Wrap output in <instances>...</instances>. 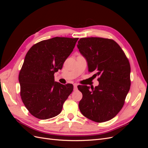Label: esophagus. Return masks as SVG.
<instances>
[{
	"label": "esophagus",
	"instance_id": "obj_1",
	"mask_svg": "<svg viewBox=\"0 0 148 148\" xmlns=\"http://www.w3.org/2000/svg\"><path fill=\"white\" fill-rule=\"evenodd\" d=\"M73 86H74V90H75V91L77 90V89H78V88H77V86H78V84L75 83V84H73Z\"/></svg>",
	"mask_w": 148,
	"mask_h": 148
}]
</instances>
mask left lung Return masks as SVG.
<instances>
[{
    "instance_id": "left-lung-1",
    "label": "left lung",
    "mask_w": 148,
    "mask_h": 148,
    "mask_svg": "<svg viewBox=\"0 0 148 148\" xmlns=\"http://www.w3.org/2000/svg\"><path fill=\"white\" fill-rule=\"evenodd\" d=\"M77 47L86 58L89 72L99 76L95 88L78 86L83 97L79 102L82 114L94 122L113 119L123 107L130 88V65L119 44L110 39L83 38Z\"/></svg>"
}]
</instances>
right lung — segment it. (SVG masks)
Returning a JSON list of instances; mask_svg holds the SVG:
<instances>
[{
	"mask_svg": "<svg viewBox=\"0 0 148 148\" xmlns=\"http://www.w3.org/2000/svg\"><path fill=\"white\" fill-rule=\"evenodd\" d=\"M78 38L56 37L35 44L28 51L19 73L20 96L29 113L39 119L54 117L73 91L72 84L55 82Z\"/></svg>",
	"mask_w": 148,
	"mask_h": 148,
	"instance_id": "add662e5",
	"label": "right lung"
}]
</instances>
